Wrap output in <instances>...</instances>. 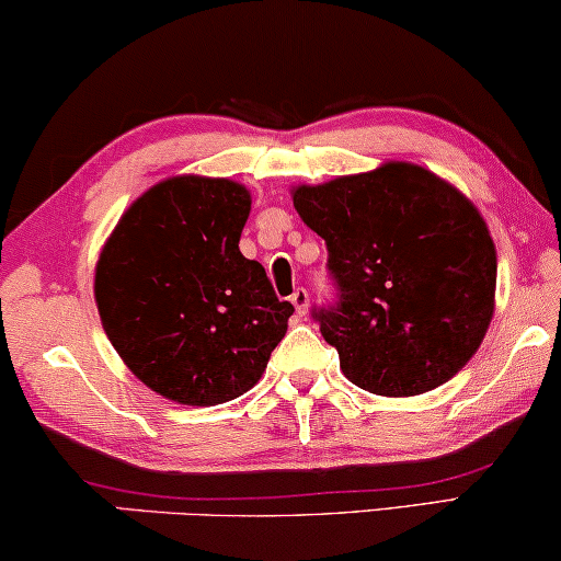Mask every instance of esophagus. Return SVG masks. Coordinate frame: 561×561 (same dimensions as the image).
<instances>
[{
  "instance_id": "1",
  "label": "esophagus",
  "mask_w": 561,
  "mask_h": 561,
  "mask_svg": "<svg viewBox=\"0 0 561 561\" xmlns=\"http://www.w3.org/2000/svg\"><path fill=\"white\" fill-rule=\"evenodd\" d=\"M290 304L296 306L298 317H304V313L309 311V290H306V288H296L294 296H290Z\"/></svg>"
}]
</instances>
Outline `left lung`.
Here are the masks:
<instances>
[{"instance_id": "8db88e82", "label": "left lung", "mask_w": 561, "mask_h": 561, "mask_svg": "<svg viewBox=\"0 0 561 561\" xmlns=\"http://www.w3.org/2000/svg\"><path fill=\"white\" fill-rule=\"evenodd\" d=\"M294 206L329 250L332 306L313 309L347 380L375 396L439 388L478 352L493 319L497 257L485 219L426 168L296 186Z\"/></svg>"}]
</instances>
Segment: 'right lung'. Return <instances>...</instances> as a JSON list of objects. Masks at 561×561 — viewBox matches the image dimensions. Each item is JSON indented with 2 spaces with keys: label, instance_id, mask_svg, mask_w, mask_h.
Wrapping results in <instances>:
<instances>
[{
  "label": "right lung",
  "instance_id": "right-lung-1",
  "mask_svg": "<svg viewBox=\"0 0 561 561\" xmlns=\"http://www.w3.org/2000/svg\"><path fill=\"white\" fill-rule=\"evenodd\" d=\"M250 191L173 175L122 214L94 275L112 347L150 390L186 405L248 393L288 329L265 267L240 252Z\"/></svg>",
  "mask_w": 561,
  "mask_h": 561
}]
</instances>
